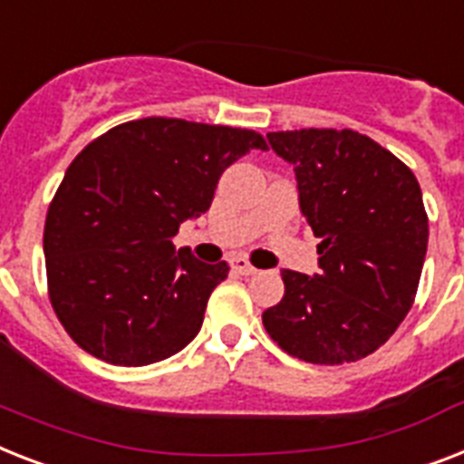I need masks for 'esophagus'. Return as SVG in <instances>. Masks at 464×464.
Masks as SVG:
<instances>
[{
	"label": "esophagus",
	"instance_id": "obj_1",
	"mask_svg": "<svg viewBox=\"0 0 464 464\" xmlns=\"http://www.w3.org/2000/svg\"><path fill=\"white\" fill-rule=\"evenodd\" d=\"M231 269L236 271V274H243V276H250V274H255V266L250 265V262H247V259H243V257H233L231 259Z\"/></svg>",
	"mask_w": 464,
	"mask_h": 464
}]
</instances>
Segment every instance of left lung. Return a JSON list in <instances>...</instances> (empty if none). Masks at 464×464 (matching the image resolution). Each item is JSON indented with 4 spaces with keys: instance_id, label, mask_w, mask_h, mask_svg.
Wrapping results in <instances>:
<instances>
[{
    "instance_id": "1",
    "label": "left lung",
    "mask_w": 464,
    "mask_h": 464,
    "mask_svg": "<svg viewBox=\"0 0 464 464\" xmlns=\"http://www.w3.org/2000/svg\"><path fill=\"white\" fill-rule=\"evenodd\" d=\"M295 171L300 212L322 243L319 274L284 269L262 314L278 348L312 364L355 362L393 336L415 303L429 219L415 173L350 128L266 133Z\"/></svg>"
}]
</instances>
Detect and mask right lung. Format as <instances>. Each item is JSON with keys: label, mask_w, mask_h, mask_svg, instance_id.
Returning <instances> with one entry per match:
<instances>
[{"label": "right lung", "mask_w": 464, "mask_h": 464, "mask_svg": "<svg viewBox=\"0 0 464 464\" xmlns=\"http://www.w3.org/2000/svg\"><path fill=\"white\" fill-rule=\"evenodd\" d=\"M250 150H266L255 130L150 116L71 161L44 221V265L56 317L85 353L142 367L198 336L228 265L176 252L173 236Z\"/></svg>", "instance_id": "right-lung-1"}]
</instances>
